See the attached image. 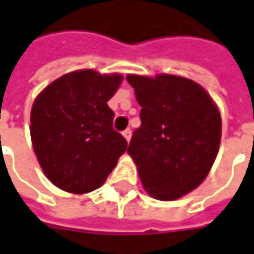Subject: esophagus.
<instances>
[{"label":"esophagus","instance_id":"1","mask_svg":"<svg viewBox=\"0 0 254 254\" xmlns=\"http://www.w3.org/2000/svg\"><path fill=\"white\" fill-rule=\"evenodd\" d=\"M122 134H124V137L127 139V141L130 140V136H132V132H130V129H125V130L122 132Z\"/></svg>","mask_w":254,"mask_h":254}]
</instances>
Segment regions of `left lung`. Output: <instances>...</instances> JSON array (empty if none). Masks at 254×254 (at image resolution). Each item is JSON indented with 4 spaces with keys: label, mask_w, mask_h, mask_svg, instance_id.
Wrapping results in <instances>:
<instances>
[{
    "label": "left lung",
    "mask_w": 254,
    "mask_h": 254,
    "mask_svg": "<svg viewBox=\"0 0 254 254\" xmlns=\"http://www.w3.org/2000/svg\"><path fill=\"white\" fill-rule=\"evenodd\" d=\"M141 125L127 154L151 197L177 200L206 179L218 154L221 115L199 83L177 75H127Z\"/></svg>",
    "instance_id": "left-lung-1"
}]
</instances>
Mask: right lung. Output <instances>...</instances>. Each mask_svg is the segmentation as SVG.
Listing matches in <instances>:
<instances>
[{
	"mask_svg": "<svg viewBox=\"0 0 254 254\" xmlns=\"http://www.w3.org/2000/svg\"><path fill=\"white\" fill-rule=\"evenodd\" d=\"M121 73L80 69L40 91L30 113V137L44 175L73 194L98 189L127 147L114 130L107 101L122 83Z\"/></svg>",
	"mask_w": 254,
	"mask_h": 254,
	"instance_id": "add662e5",
	"label": "right lung"
}]
</instances>
